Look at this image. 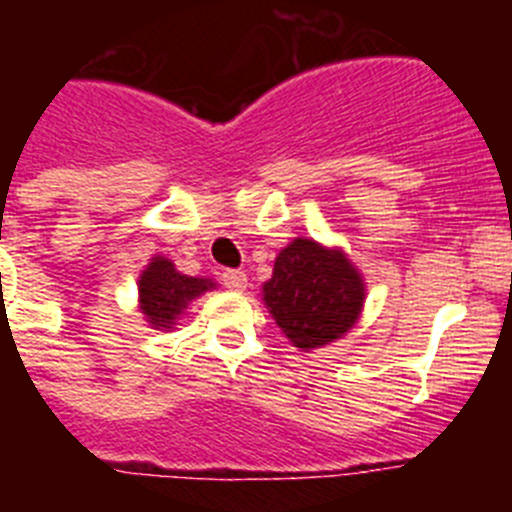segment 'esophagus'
<instances>
[{"label":"esophagus","instance_id":"34e87169","mask_svg":"<svg viewBox=\"0 0 512 512\" xmlns=\"http://www.w3.org/2000/svg\"><path fill=\"white\" fill-rule=\"evenodd\" d=\"M223 284L228 289H233V292H243V289H246V284H248L246 271H241V269L223 271Z\"/></svg>","mask_w":512,"mask_h":512}]
</instances>
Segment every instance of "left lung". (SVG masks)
I'll return each instance as SVG.
<instances>
[{
  "label": "left lung",
  "mask_w": 512,
  "mask_h": 512,
  "mask_svg": "<svg viewBox=\"0 0 512 512\" xmlns=\"http://www.w3.org/2000/svg\"><path fill=\"white\" fill-rule=\"evenodd\" d=\"M366 300L364 277L341 248L295 238L274 261L264 284V305L284 336L300 351H312L346 336Z\"/></svg>",
  "instance_id": "1"
}]
</instances>
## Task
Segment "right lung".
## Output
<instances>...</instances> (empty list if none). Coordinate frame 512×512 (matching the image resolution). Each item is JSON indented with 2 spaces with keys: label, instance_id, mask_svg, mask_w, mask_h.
<instances>
[{
  "label": "right lung",
  "instance_id": "right-lung-1",
  "mask_svg": "<svg viewBox=\"0 0 512 512\" xmlns=\"http://www.w3.org/2000/svg\"><path fill=\"white\" fill-rule=\"evenodd\" d=\"M212 287H215L212 279L187 277L176 271L166 256H153L138 279L140 312L146 315L151 328L169 330L174 328L179 315H184L189 302L205 295Z\"/></svg>",
  "mask_w": 512,
  "mask_h": 512
}]
</instances>
